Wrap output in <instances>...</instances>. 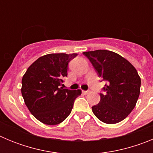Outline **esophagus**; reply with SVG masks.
I'll return each mask as SVG.
<instances>
[{"label":"esophagus","mask_w":153,"mask_h":153,"mask_svg":"<svg viewBox=\"0 0 153 153\" xmlns=\"http://www.w3.org/2000/svg\"><path fill=\"white\" fill-rule=\"evenodd\" d=\"M90 92V90H86V91H85V90H83V93H84V94H88Z\"/></svg>","instance_id":"obj_1"}]
</instances>
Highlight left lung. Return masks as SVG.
Wrapping results in <instances>:
<instances>
[{
  "instance_id": "obj_1",
  "label": "left lung",
  "mask_w": 153,
  "mask_h": 153,
  "mask_svg": "<svg viewBox=\"0 0 153 153\" xmlns=\"http://www.w3.org/2000/svg\"><path fill=\"white\" fill-rule=\"evenodd\" d=\"M97 72L106 81L100 101L92 106L99 120L114 124L126 118L136 106L140 93L141 79L137 70L125 58L106 50L83 52Z\"/></svg>"
}]
</instances>
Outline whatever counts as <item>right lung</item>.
Here are the masks:
<instances>
[{
    "label": "right lung",
    "instance_id": "add662e5",
    "mask_svg": "<svg viewBox=\"0 0 153 153\" xmlns=\"http://www.w3.org/2000/svg\"><path fill=\"white\" fill-rule=\"evenodd\" d=\"M77 53H50L40 56L28 67L22 78L21 93L28 109L47 125H56L71 113L81 90L61 87L67 76L68 63Z\"/></svg>",
    "mask_w": 153,
    "mask_h": 153
}]
</instances>
